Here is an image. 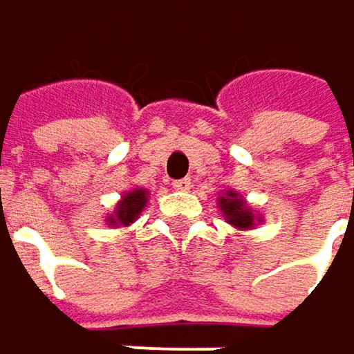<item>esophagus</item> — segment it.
Masks as SVG:
<instances>
[{
  "label": "esophagus",
  "mask_w": 354,
  "mask_h": 354,
  "mask_svg": "<svg viewBox=\"0 0 354 354\" xmlns=\"http://www.w3.org/2000/svg\"><path fill=\"white\" fill-rule=\"evenodd\" d=\"M173 187L179 189V192H189L192 189V179H177V181H173Z\"/></svg>",
  "instance_id": "obj_1"
}]
</instances>
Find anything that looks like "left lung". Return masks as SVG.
I'll list each match as a JSON object with an SVG mask.
<instances>
[{
    "mask_svg": "<svg viewBox=\"0 0 354 354\" xmlns=\"http://www.w3.org/2000/svg\"><path fill=\"white\" fill-rule=\"evenodd\" d=\"M218 206L227 218L229 225H233L235 229H254L256 223L262 221V216H256L254 210L248 206V202L243 200V196L235 194V192H225V196L218 198Z\"/></svg>",
    "mask_w": 354,
    "mask_h": 354,
    "instance_id": "left-lung-1",
    "label": "left lung"
}]
</instances>
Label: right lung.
Returning a JSON list of instances; mask_svg holds the SVG:
<instances>
[{
    "instance_id": "add662e5",
    "label": "right lung",
    "mask_w": 354,
    "mask_h": 354,
    "mask_svg": "<svg viewBox=\"0 0 354 354\" xmlns=\"http://www.w3.org/2000/svg\"><path fill=\"white\" fill-rule=\"evenodd\" d=\"M146 202H148L146 189H131V192L123 194L121 202L117 204V210L111 216H106V225H111V227L131 225L140 216V212L144 210Z\"/></svg>"
}]
</instances>
